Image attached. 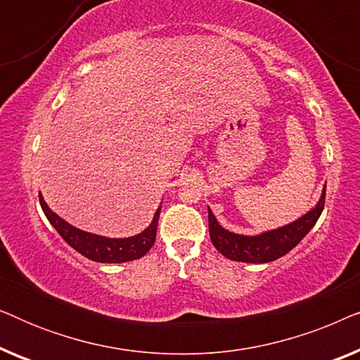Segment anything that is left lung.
<instances>
[{
  "mask_svg": "<svg viewBox=\"0 0 360 360\" xmlns=\"http://www.w3.org/2000/svg\"><path fill=\"white\" fill-rule=\"evenodd\" d=\"M324 196H326V185H324L321 198L314 208L303 214L293 223L285 224L282 228L265 231V233L255 236L236 234L224 229L214 218L213 211L208 208V223H210V238L216 249L219 250L224 257L236 262H249V264H267L277 260L282 255L288 254L309 229L316 224V221L323 213Z\"/></svg>",
  "mask_w": 360,
  "mask_h": 360,
  "instance_id": "1",
  "label": "left lung"
}]
</instances>
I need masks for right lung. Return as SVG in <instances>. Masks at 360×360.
I'll use <instances>...</instances> for the list:
<instances>
[{"label": "right lung", "instance_id": "add662e5", "mask_svg": "<svg viewBox=\"0 0 360 360\" xmlns=\"http://www.w3.org/2000/svg\"><path fill=\"white\" fill-rule=\"evenodd\" d=\"M39 201H41L44 214L47 216L49 223H51L58 234L62 236L63 240L85 255L86 259L95 260V262L101 264H122L129 262V260L141 259L142 255L149 252V249L155 243V233H157V223H159L160 208L159 206L154 214L152 223L147 226V229L142 233L131 236V238H105V236H98L86 233L75 228V226L68 224L65 219H62L60 216L49 208L46 201L42 198V193H39Z\"/></svg>", "mask_w": 360, "mask_h": 360}]
</instances>
